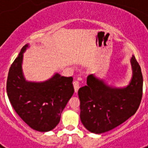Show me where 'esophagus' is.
I'll use <instances>...</instances> for the list:
<instances>
[{
	"mask_svg": "<svg viewBox=\"0 0 148 148\" xmlns=\"http://www.w3.org/2000/svg\"><path fill=\"white\" fill-rule=\"evenodd\" d=\"M73 86H74V90H75V92H78V89L80 87V84L78 81H74L73 82Z\"/></svg>",
	"mask_w": 148,
	"mask_h": 148,
	"instance_id": "obj_1",
	"label": "esophagus"
}]
</instances>
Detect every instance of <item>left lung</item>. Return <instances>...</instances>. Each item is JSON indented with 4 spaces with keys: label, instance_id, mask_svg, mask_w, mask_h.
<instances>
[{
    "label": "left lung",
    "instance_id": "obj_1",
    "mask_svg": "<svg viewBox=\"0 0 148 148\" xmlns=\"http://www.w3.org/2000/svg\"><path fill=\"white\" fill-rule=\"evenodd\" d=\"M130 64L133 75L126 87L109 85L104 79L90 74L87 85L78 90L81 121L91 133L100 134L113 130L138 110L142 97L143 78L134 56Z\"/></svg>",
    "mask_w": 148,
    "mask_h": 148
}]
</instances>
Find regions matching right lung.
<instances>
[{
    "instance_id": "add662e5",
    "label": "right lung",
    "mask_w": 148,
    "mask_h": 148,
    "mask_svg": "<svg viewBox=\"0 0 148 148\" xmlns=\"http://www.w3.org/2000/svg\"><path fill=\"white\" fill-rule=\"evenodd\" d=\"M29 44L23 46L10 68L6 92L18 115L33 130L48 132L53 130L74 92L73 77L56 73L44 82L26 80L22 70L23 53Z\"/></svg>"
}]
</instances>
